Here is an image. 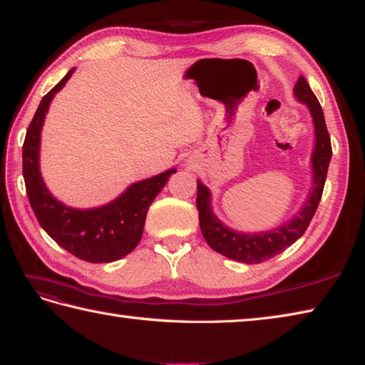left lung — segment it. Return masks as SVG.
<instances>
[{
  "instance_id": "obj_1",
  "label": "left lung",
  "mask_w": 365,
  "mask_h": 365,
  "mask_svg": "<svg viewBox=\"0 0 365 365\" xmlns=\"http://www.w3.org/2000/svg\"><path fill=\"white\" fill-rule=\"evenodd\" d=\"M294 96L297 101L307 104L313 118L315 126V150L312 155V169H313V187L301 212L288 221L287 225L278 226L277 230L256 232V234H244L232 231L226 227L212 212L210 205V191L205 185L197 180V196L196 205L199 210V225L207 244L217 253H221L226 258L245 264H259L274 258L278 253H282L289 245L304 235L309 227L310 221L315 215L318 204L323 196V188L327 175V168L332 156L331 135L327 133L324 113L321 109V104L312 91L310 85L307 83L305 77L301 76L294 85Z\"/></svg>"
}]
</instances>
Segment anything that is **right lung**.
I'll return each mask as SVG.
<instances>
[{
  "instance_id": "add662e5",
  "label": "right lung",
  "mask_w": 365,
  "mask_h": 365,
  "mask_svg": "<svg viewBox=\"0 0 365 365\" xmlns=\"http://www.w3.org/2000/svg\"><path fill=\"white\" fill-rule=\"evenodd\" d=\"M74 69L42 98L24 142V178L31 209L50 237L76 258L88 262H112L138 247L150 204L175 169L133 183L115 201L96 209H73L50 195L39 173L41 130L50 101L69 81Z\"/></svg>"
}]
</instances>
